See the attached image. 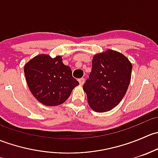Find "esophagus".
<instances>
[{"instance_id":"esophagus-1","label":"esophagus","mask_w":158,"mask_h":158,"mask_svg":"<svg viewBox=\"0 0 158 158\" xmlns=\"http://www.w3.org/2000/svg\"><path fill=\"white\" fill-rule=\"evenodd\" d=\"M79 82L80 85H83L84 82H85V79L84 78H81V79H79Z\"/></svg>"}]
</instances>
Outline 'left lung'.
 <instances>
[{
	"label": "left lung",
	"mask_w": 158,
	"mask_h": 158,
	"mask_svg": "<svg viewBox=\"0 0 158 158\" xmlns=\"http://www.w3.org/2000/svg\"><path fill=\"white\" fill-rule=\"evenodd\" d=\"M131 69L130 61L116 51L109 49L94 56L92 71L83 85L89 106L97 112L115 107L126 93Z\"/></svg>",
	"instance_id": "obj_1"
}]
</instances>
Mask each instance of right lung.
Listing matches in <instances>:
<instances>
[{"label": "right lung", "instance_id": "right-lung-1", "mask_svg": "<svg viewBox=\"0 0 158 158\" xmlns=\"http://www.w3.org/2000/svg\"><path fill=\"white\" fill-rule=\"evenodd\" d=\"M24 73L32 94L40 102L48 106L64 102L79 84L60 56L55 58L44 54L36 56L25 65Z\"/></svg>", "mask_w": 158, "mask_h": 158}]
</instances>
